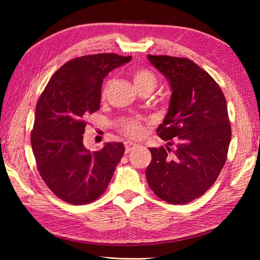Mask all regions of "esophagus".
I'll return each mask as SVG.
<instances>
[{
	"label": "esophagus",
	"instance_id": "1",
	"mask_svg": "<svg viewBox=\"0 0 260 260\" xmlns=\"http://www.w3.org/2000/svg\"><path fill=\"white\" fill-rule=\"evenodd\" d=\"M137 147L136 144H134V143L132 142H125V152L126 153H129L133 150H135V148Z\"/></svg>",
	"mask_w": 260,
	"mask_h": 260
}]
</instances>
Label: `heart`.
<instances>
[{
    "label": "heart",
    "mask_w": 260,
    "mask_h": 260,
    "mask_svg": "<svg viewBox=\"0 0 260 260\" xmlns=\"http://www.w3.org/2000/svg\"><path fill=\"white\" fill-rule=\"evenodd\" d=\"M131 77L136 87V89L140 92L143 90H150L152 92L154 89H155V87L157 85L156 76L147 68H136L134 70H132ZM109 84H110V80L105 81L102 89L103 98H105L107 95ZM118 128L121 134L133 140L140 139V137L144 135V132H145V127L143 120L141 118H136V117H129V118L123 119L119 123Z\"/></svg>",
    "instance_id": "obj_1"
}]
</instances>
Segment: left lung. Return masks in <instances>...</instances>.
<instances>
[{
  "label": "left lung",
  "mask_w": 260,
  "mask_h": 260,
  "mask_svg": "<svg viewBox=\"0 0 260 260\" xmlns=\"http://www.w3.org/2000/svg\"><path fill=\"white\" fill-rule=\"evenodd\" d=\"M151 63L172 88L169 112L157 127L162 140L176 148L152 147L146 169L151 190L171 204H185L203 196L217 180L228 155L231 126L221 88L190 59L152 56Z\"/></svg>",
  "instance_id": "obj_1"
}]
</instances>
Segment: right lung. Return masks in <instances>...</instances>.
<instances>
[{
  "mask_svg": "<svg viewBox=\"0 0 260 260\" xmlns=\"http://www.w3.org/2000/svg\"><path fill=\"white\" fill-rule=\"evenodd\" d=\"M131 59L116 53L71 59L39 98L31 131L33 155L42 180L64 202L80 206L97 200L124 155L123 143H106L91 152L82 140L86 117L101 107L103 79Z\"/></svg>",
  "mask_w": 260,
  "mask_h": 260,
  "instance_id": "1",
  "label": "right lung"
}]
</instances>
